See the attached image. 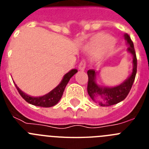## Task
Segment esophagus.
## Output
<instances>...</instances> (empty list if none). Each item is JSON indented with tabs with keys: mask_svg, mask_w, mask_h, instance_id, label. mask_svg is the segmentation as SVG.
<instances>
[{
	"mask_svg": "<svg viewBox=\"0 0 149 149\" xmlns=\"http://www.w3.org/2000/svg\"><path fill=\"white\" fill-rule=\"evenodd\" d=\"M79 69L81 71H84L85 70V68H86V61L84 60H82L79 64V66H78Z\"/></svg>",
	"mask_w": 149,
	"mask_h": 149,
	"instance_id": "obj_1",
	"label": "esophagus"
}]
</instances>
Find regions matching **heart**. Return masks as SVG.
Instances as JSON below:
<instances>
[{"label":"heart","mask_w":149,"mask_h":149,"mask_svg":"<svg viewBox=\"0 0 149 149\" xmlns=\"http://www.w3.org/2000/svg\"><path fill=\"white\" fill-rule=\"evenodd\" d=\"M113 44V39L107 35L98 36L91 45L90 51L94 54H98Z\"/></svg>","instance_id":"b5f03b06"}]
</instances>
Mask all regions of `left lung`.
Listing matches in <instances>:
<instances>
[{"label":"left lung","mask_w":149,"mask_h":149,"mask_svg":"<svg viewBox=\"0 0 149 149\" xmlns=\"http://www.w3.org/2000/svg\"><path fill=\"white\" fill-rule=\"evenodd\" d=\"M125 39L127 44V51L133 56V70L131 76L122 84L114 87L100 86L95 82L96 72L94 69H89L87 72L88 84L87 92L90 98L98 103L100 106L108 107L119 103L123 101L128 95L134 81L135 80L137 68V60L134 50V43L128 34H125Z\"/></svg>","instance_id":"left-lung-1"}]
</instances>
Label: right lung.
Segmentation results:
<instances>
[{"label":"right lung","instance_id":"obj_1","mask_svg":"<svg viewBox=\"0 0 149 149\" xmlns=\"http://www.w3.org/2000/svg\"><path fill=\"white\" fill-rule=\"evenodd\" d=\"M77 70L74 68L72 70L69 71L67 74H65L64 77H63V80L61 81L60 84L58 86L55 87L53 90H51L50 93L48 94L45 95L40 96V97H33V96L28 95L25 94V93L22 92L15 84L17 90L18 91L19 94L21 95L22 98L27 101V103L30 104L35 105V106L38 107H51L56 104L58 103L59 101L61 98L62 95L63 94L64 89H65V86H66L67 84L68 83L71 77L77 73Z\"/></svg>","mask_w":149,"mask_h":149}]
</instances>
